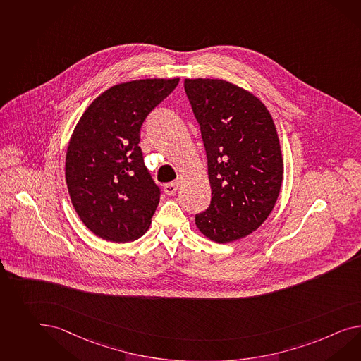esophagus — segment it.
<instances>
[{
    "instance_id": "esophagus-1",
    "label": "esophagus",
    "mask_w": 361,
    "mask_h": 361,
    "mask_svg": "<svg viewBox=\"0 0 361 361\" xmlns=\"http://www.w3.org/2000/svg\"><path fill=\"white\" fill-rule=\"evenodd\" d=\"M178 187H179V182H178V180H176V182H173V183H167V185H165V187H164V190H165V194H176V190H178Z\"/></svg>"
}]
</instances>
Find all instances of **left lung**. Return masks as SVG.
I'll return each instance as SVG.
<instances>
[{"label": "left lung", "instance_id": "obj_1", "mask_svg": "<svg viewBox=\"0 0 361 361\" xmlns=\"http://www.w3.org/2000/svg\"><path fill=\"white\" fill-rule=\"evenodd\" d=\"M185 90L212 188L196 226L219 243L240 240L266 221L280 194L284 169L275 124L257 97L228 81L187 78Z\"/></svg>", "mask_w": 361, "mask_h": 361}]
</instances>
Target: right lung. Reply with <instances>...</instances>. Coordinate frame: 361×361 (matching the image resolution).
<instances>
[{"label":"right lung","instance_id":"1","mask_svg":"<svg viewBox=\"0 0 361 361\" xmlns=\"http://www.w3.org/2000/svg\"><path fill=\"white\" fill-rule=\"evenodd\" d=\"M179 78L115 85L77 123L65 158L74 209L103 240L124 243L148 231L161 190L144 164L140 130Z\"/></svg>","mask_w":361,"mask_h":361}]
</instances>
